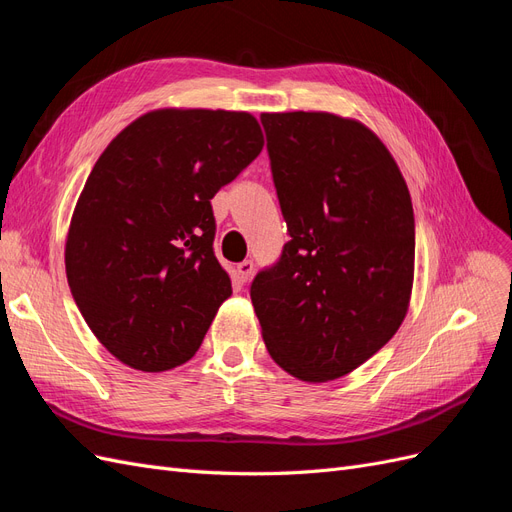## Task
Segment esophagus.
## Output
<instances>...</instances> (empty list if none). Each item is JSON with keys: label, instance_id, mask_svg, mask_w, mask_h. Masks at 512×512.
Listing matches in <instances>:
<instances>
[{"label": "esophagus", "instance_id": "1", "mask_svg": "<svg viewBox=\"0 0 512 512\" xmlns=\"http://www.w3.org/2000/svg\"><path fill=\"white\" fill-rule=\"evenodd\" d=\"M252 273H254V262L252 260L239 262V265H237V277H239L241 284H245L247 280H250Z\"/></svg>", "mask_w": 512, "mask_h": 512}]
</instances>
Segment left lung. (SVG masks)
<instances>
[{
  "label": "left lung",
  "mask_w": 512,
  "mask_h": 512,
  "mask_svg": "<svg viewBox=\"0 0 512 512\" xmlns=\"http://www.w3.org/2000/svg\"><path fill=\"white\" fill-rule=\"evenodd\" d=\"M290 241L250 297L271 359L327 382L363 365L404 322L414 280L408 185L380 138L331 113H262Z\"/></svg>",
  "instance_id": "obj_1"
}]
</instances>
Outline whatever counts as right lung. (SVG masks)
Returning a JSON list of instances; mask_svg holds the SVG:
<instances>
[{"mask_svg": "<svg viewBox=\"0 0 512 512\" xmlns=\"http://www.w3.org/2000/svg\"><path fill=\"white\" fill-rule=\"evenodd\" d=\"M265 145L250 113L162 108L132 121L76 203L66 275L74 303L121 363L190 361L232 294L215 258L211 198Z\"/></svg>", "mask_w": 512, "mask_h": 512, "instance_id": "1", "label": "right lung"}]
</instances>
